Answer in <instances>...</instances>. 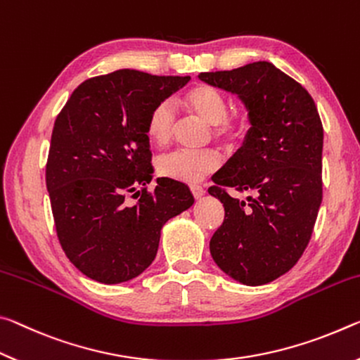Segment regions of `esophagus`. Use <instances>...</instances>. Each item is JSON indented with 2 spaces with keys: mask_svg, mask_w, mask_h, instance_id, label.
<instances>
[{
  "mask_svg": "<svg viewBox=\"0 0 360 360\" xmlns=\"http://www.w3.org/2000/svg\"><path fill=\"white\" fill-rule=\"evenodd\" d=\"M190 190H191V193H193V196L196 198V199L204 196V193H205V190H204V188H202L201 185H191Z\"/></svg>",
  "mask_w": 360,
  "mask_h": 360,
  "instance_id": "34e87169",
  "label": "esophagus"
}]
</instances>
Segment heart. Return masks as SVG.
<instances>
[{"label":"heart","instance_id":"1","mask_svg":"<svg viewBox=\"0 0 360 360\" xmlns=\"http://www.w3.org/2000/svg\"><path fill=\"white\" fill-rule=\"evenodd\" d=\"M181 103L210 126L212 139L221 145L231 146L243 139L247 120L240 113H228V97L209 84H196L181 96ZM175 127L172 103L164 100L156 103L146 120V135L158 146L167 145ZM220 167V156L214 150L186 151L176 150L158 159L156 169L166 179L184 184H198Z\"/></svg>","mask_w":360,"mask_h":360}]
</instances>
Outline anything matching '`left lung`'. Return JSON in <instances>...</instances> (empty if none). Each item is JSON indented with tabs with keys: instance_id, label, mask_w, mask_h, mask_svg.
<instances>
[{
	"instance_id": "left-lung-1",
	"label": "left lung",
	"mask_w": 360,
	"mask_h": 360,
	"mask_svg": "<svg viewBox=\"0 0 360 360\" xmlns=\"http://www.w3.org/2000/svg\"><path fill=\"white\" fill-rule=\"evenodd\" d=\"M199 79L236 94L250 129L244 143L212 180V196L225 220L210 239V253L229 278L263 285L285 274L303 255L322 202L323 129L313 97L269 62ZM223 186L249 192L239 202Z\"/></svg>"
}]
</instances>
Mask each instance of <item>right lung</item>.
<instances>
[{
    "mask_svg": "<svg viewBox=\"0 0 360 360\" xmlns=\"http://www.w3.org/2000/svg\"><path fill=\"white\" fill-rule=\"evenodd\" d=\"M188 81L117 70L86 79L58 113L46 186L65 255L87 278L102 284L137 278L155 260L166 221L193 205L190 188L172 179H158L155 191H146L153 179L146 120Z\"/></svg>",
    "mask_w": 360,
    "mask_h": 360,
    "instance_id": "1",
    "label": "right lung"
}]
</instances>
